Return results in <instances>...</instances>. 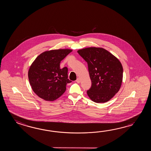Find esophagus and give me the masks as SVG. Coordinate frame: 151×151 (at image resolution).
I'll return each instance as SVG.
<instances>
[{"label": "esophagus", "instance_id": "1", "mask_svg": "<svg viewBox=\"0 0 151 151\" xmlns=\"http://www.w3.org/2000/svg\"><path fill=\"white\" fill-rule=\"evenodd\" d=\"M76 82H77V83H80V79L79 78H77V80H76Z\"/></svg>", "mask_w": 151, "mask_h": 151}]
</instances>
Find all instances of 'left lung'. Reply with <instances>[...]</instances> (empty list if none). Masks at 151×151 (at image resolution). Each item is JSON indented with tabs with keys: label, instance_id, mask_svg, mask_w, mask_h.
Listing matches in <instances>:
<instances>
[{
	"label": "left lung",
	"instance_id": "1",
	"mask_svg": "<svg viewBox=\"0 0 151 151\" xmlns=\"http://www.w3.org/2000/svg\"><path fill=\"white\" fill-rule=\"evenodd\" d=\"M77 52L88 65L92 81L91 87L87 91L88 96L95 103L109 101L122 86V63L114 55L101 47H87Z\"/></svg>",
	"mask_w": 151,
	"mask_h": 151
}]
</instances>
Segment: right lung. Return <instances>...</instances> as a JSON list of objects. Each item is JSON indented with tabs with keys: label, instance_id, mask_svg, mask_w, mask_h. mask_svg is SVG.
Masks as SVG:
<instances>
[{
	"label": "right lung",
	"instance_id": "right-lung-1",
	"mask_svg": "<svg viewBox=\"0 0 151 151\" xmlns=\"http://www.w3.org/2000/svg\"><path fill=\"white\" fill-rule=\"evenodd\" d=\"M71 49H58L44 52L35 58L28 72L29 82L33 92L46 101H54L66 90L68 79L66 67L60 68V61Z\"/></svg>",
	"mask_w": 151,
	"mask_h": 151
}]
</instances>
